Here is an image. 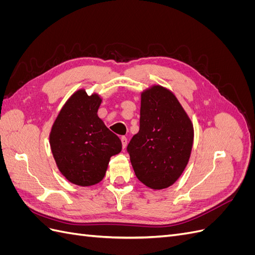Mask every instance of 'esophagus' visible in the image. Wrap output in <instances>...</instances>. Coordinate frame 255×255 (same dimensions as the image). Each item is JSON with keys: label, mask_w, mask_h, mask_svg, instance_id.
Masks as SVG:
<instances>
[{"label": "esophagus", "mask_w": 255, "mask_h": 255, "mask_svg": "<svg viewBox=\"0 0 255 255\" xmlns=\"http://www.w3.org/2000/svg\"><path fill=\"white\" fill-rule=\"evenodd\" d=\"M121 142H122V148L126 149L127 145H128V138L126 136H122L121 137Z\"/></svg>", "instance_id": "esophagus-1"}]
</instances>
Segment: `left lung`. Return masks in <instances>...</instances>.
<instances>
[{"label": "left lung", "instance_id": "left-lung-1", "mask_svg": "<svg viewBox=\"0 0 255 255\" xmlns=\"http://www.w3.org/2000/svg\"><path fill=\"white\" fill-rule=\"evenodd\" d=\"M194 128L171 91L153 86L141 95L139 132L128 144L137 179L152 189L167 188L186 167Z\"/></svg>", "mask_w": 255, "mask_h": 255}]
</instances>
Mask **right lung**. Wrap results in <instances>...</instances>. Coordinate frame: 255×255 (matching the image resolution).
Listing matches in <instances>:
<instances>
[{"label":"right lung","mask_w":255,"mask_h":255,"mask_svg":"<svg viewBox=\"0 0 255 255\" xmlns=\"http://www.w3.org/2000/svg\"><path fill=\"white\" fill-rule=\"evenodd\" d=\"M102 100L76 91L52 127L50 144L59 171L68 181L91 186L103 180L110 158L121 152L120 138L98 117Z\"/></svg>","instance_id":"1"}]
</instances>
